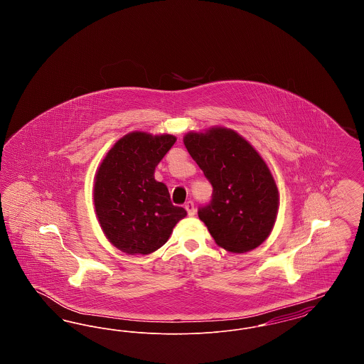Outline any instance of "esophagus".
<instances>
[{"instance_id": "34e87169", "label": "esophagus", "mask_w": 364, "mask_h": 364, "mask_svg": "<svg viewBox=\"0 0 364 364\" xmlns=\"http://www.w3.org/2000/svg\"><path fill=\"white\" fill-rule=\"evenodd\" d=\"M184 208L187 210V213H188V215H193L195 214V206H193V202H186V205H184Z\"/></svg>"}]
</instances>
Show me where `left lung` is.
Wrapping results in <instances>:
<instances>
[{
  "label": "left lung",
  "mask_w": 364,
  "mask_h": 364,
  "mask_svg": "<svg viewBox=\"0 0 364 364\" xmlns=\"http://www.w3.org/2000/svg\"><path fill=\"white\" fill-rule=\"evenodd\" d=\"M184 144L213 186L211 200L198 210L213 239L232 252L257 248L270 235L278 210L277 187L264 161L226 128L191 132Z\"/></svg>",
  "instance_id": "1"
}]
</instances>
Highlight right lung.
<instances>
[{
    "label": "right lung",
    "instance_id": "1",
    "mask_svg": "<svg viewBox=\"0 0 364 364\" xmlns=\"http://www.w3.org/2000/svg\"><path fill=\"white\" fill-rule=\"evenodd\" d=\"M174 141L172 135L128 134L112 147L98 169L95 211L109 242L125 254L154 252L187 215L172 203L166 186L154 178L156 165Z\"/></svg>",
    "mask_w": 364,
    "mask_h": 364
}]
</instances>
